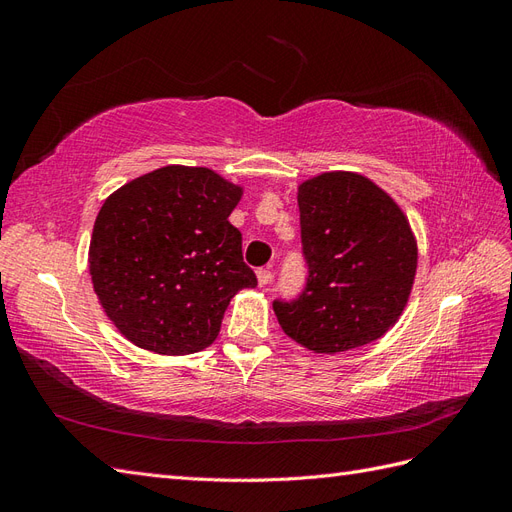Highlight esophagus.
Wrapping results in <instances>:
<instances>
[{
	"mask_svg": "<svg viewBox=\"0 0 512 512\" xmlns=\"http://www.w3.org/2000/svg\"><path fill=\"white\" fill-rule=\"evenodd\" d=\"M256 277H258V286H260V288H265V286H269V284H271V277H273V273H271L269 269H258V271H256Z\"/></svg>",
	"mask_w": 512,
	"mask_h": 512,
	"instance_id": "1",
	"label": "esophagus"
}]
</instances>
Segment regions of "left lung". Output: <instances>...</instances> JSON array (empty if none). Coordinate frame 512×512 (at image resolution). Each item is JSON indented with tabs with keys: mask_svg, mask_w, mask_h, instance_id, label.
Segmentation results:
<instances>
[{
	"mask_svg": "<svg viewBox=\"0 0 512 512\" xmlns=\"http://www.w3.org/2000/svg\"><path fill=\"white\" fill-rule=\"evenodd\" d=\"M307 284L273 301L284 333L318 354L376 342L404 312L416 239L395 200L359 173L333 170L299 185Z\"/></svg>",
	"mask_w": 512,
	"mask_h": 512,
	"instance_id": "1",
	"label": "left lung"
}]
</instances>
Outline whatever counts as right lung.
I'll return each instance as SVG.
<instances>
[{
	"label": "right lung",
	"instance_id": "right-lung-1",
	"mask_svg": "<svg viewBox=\"0 0 512 512\" xmlns=\"http://www.w3.org/2000/svg\"><path fill=\"white\" fill-rule=\"evenodd\" d=\"M235 185L203 166H164L104 200L89 243L98 301L119 333L156 354L205 350L230 299L254 288L228 215Z\"/></svg>",
	"mask_w": 512,
	"mask_h": 512
}]
</instances>
